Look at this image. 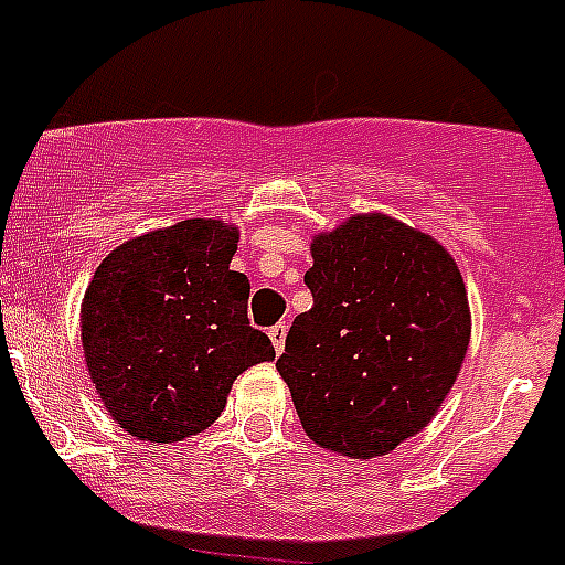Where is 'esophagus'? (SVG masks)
Returning a JSON list of instances; mask_svg holds the SVG:
<instances>
[{
	"mask_svg": "<svg viewBox=\"0 0 565 565\" xmlns=\"http://www.w3.org/2000/svg\"><path fill=\"white\" fill-rule=\"evenodd\" d=\"M268 337H271L274 342V351L282 353V348H286V337H288V322H277V326L268 331Z\"/></svg>",
	"mask_w": 565,
	"mask_h": 565,
	"instance_id": "esophagus-1",
	"label": "esophagus"
}]
</instances>
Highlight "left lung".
<instances>
[{"label":"left lung","instance_id":"obj_1","mask_svg":"<svg viewBox=\"0 0 565 565\" xmlns=\"http://www.w3.org/2000/svg\"><path fill=\"white\" fill-rule=\"evenodd\" d=\"M313 308L277 371L313 444L348 458L396 450L433 422L469 348L467 288L447 248L382 212L311 239Z\"/></svg>","mask_w":565,"mask_h":565}]
</instances>
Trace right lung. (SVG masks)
<instances>
[{"label": "right lung", "mask_w": 565, "mask_h": 565, "mask_svg": "<svg viewBox=\"0 0 565 565\" xmlns=\"http://www.w3.org/2000/svg\"><path fill=\"white\" fill-rule=\"evenodd\" d=\"M237 239L223 221H181L121 243L89 279L84 362L129 436H198L217 422L234 379L274 359L271 339L248 326L252 282L228 268Z\"/></svg>", "instance_id": "1"}]
</instances>
